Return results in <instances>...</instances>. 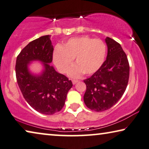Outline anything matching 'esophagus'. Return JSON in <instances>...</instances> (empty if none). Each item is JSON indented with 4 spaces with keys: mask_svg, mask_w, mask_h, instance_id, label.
I'll return each mask as SVG.
<instances>
[{
    "mask_svg": "<svg viewBox=\"0 0 149 149\" xmlns=\"http://www.w3.org/2000/svg\"><path fill=\"white\" fill-rule=\"evenodd\" d=\"M77 82H78V80H75V79H74V80H72V83L73 84H75Z\"/></svg>",
    "mask_w": 149,
    "mask_h": 149,
    "instance_id": "1",
    "label": "esophagus"
}]
</instances>
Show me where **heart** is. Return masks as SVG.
<instances>
[{
  "instance_id": "heart-1",
  "label": "heart",
  "mask_w": 149,
  "mask_h": 149,
  "mask_svg": "<svg viewBox=\"0 0 149 149\" xmlns=\"http://www.w3.org/2000/svg\"><path fill=\"white\" fill-rule=\"evenodd\" d=\"M106 45L100 39L88 36L73 38L63 47L57 46L53 53V61L61 73H65L75 58V65L68 72L72 77H79L84 73L91 75L101 68L106 56Z\"/></svg>"
}]
</instances>
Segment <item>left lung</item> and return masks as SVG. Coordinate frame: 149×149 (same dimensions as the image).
<instances>
[{
    "mask_svg": "<svg viewBox=\"0 0 149 149\" xmlns=\"http://www.w3.org/2000/svg\"><path fill=\"white\" fill-rule=\"evenodd\" d=\"M107 56L99 70L84 79L86 91L84 101L88 108L103 111L112 107L120 99L129 79L128 60L121 45L107 37Z\"/></svg>",
    "mask_w": 149,
    "mask_h": 149,
    "instance_id": "obj_1",
    "label": "left lung"
}]
</instances>
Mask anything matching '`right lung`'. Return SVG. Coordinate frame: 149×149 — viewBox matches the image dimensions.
<instances>
[{
	"label": "right lung",
	"instance_id": "1",
	"mask_svg": "<svg viewBox=\"0 0 149 149\" xmlns=\"http://www.w3.org/2000/svg\"><path fill=\"white\" fill-rule=\"evenodd\" d=\"M53 46L51 36L47 35L30 42L17 57L15 73L18 86L27 102L38 112L53 115L63 107L72 82L51 65ZM40 62L41 72L33 73L29 65Z\"/></svg>",
	"mask_w": 149,
	"mask_h": 149
}]
</instances>
